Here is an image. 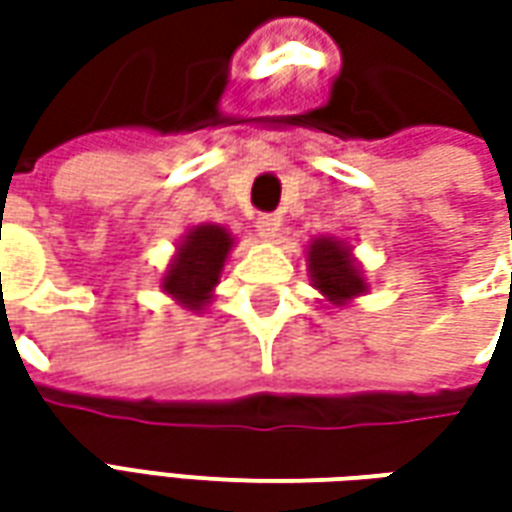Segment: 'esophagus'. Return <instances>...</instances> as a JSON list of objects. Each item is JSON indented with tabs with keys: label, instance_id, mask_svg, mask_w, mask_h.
<instances>
[{
	"label": "esophagus",
	"instance_id": "esophagus-1",
	"mask_svg": "<svg viewBox=\"0 0 512 512\" xmlns=\"http://www.w3.org/2000/svg\"><path fill=\"white\" fill-rule=\"evenodd\" d=\"M279 225H282V219H279V216H270V213L256 219V230H259V236L267 239V242H270V239H276V230H279Z\"/></svg>",
	"mask_w": 512,
	"mask_h": 512
}]
</instances>
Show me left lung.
I'll return each instance as SVG.
<instances>
[{"mask_svg": "<svg viewBox=\"0 0 512 512\" xmlns=\"http://www.w3.org/2000/svg\"><path fill=\"white\" fill-rule=\"evenodd\" d=\"M310 285L325 296L327 305L347 307L359 296L370 293L362 262L353 256V247L339 236H316L305 247Z\"/></svg>", "mask_w": 512, "mask_h": 512, "instance_id": "obj_1", "label": "left lung"}]
</instances>
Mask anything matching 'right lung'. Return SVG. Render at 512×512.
I'll list each match as a JSON object with an SVG mask.
<instances>
[{"instance_id":"obj_1","label":"right lung","mask_w":512,"mask_h":512,"mask_svg":"<svg viewBox=\"0 0 512 512\" xmlns=\"http://www.w3.org/2000/svg\"><path fill=\"white\" fill-rule=\"evenodd\" d=\"M236 245L233 233L222 225H193L179 236L176 250L159 279L162 293L182 310L205 313L222 279L227 256Z\"/></svg>"}]
</instances>
